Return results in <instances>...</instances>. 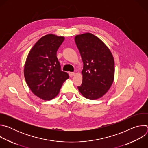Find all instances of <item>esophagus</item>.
<instances>
[{
    "label": "esophagus",
    "instance_id": "obj_1",
    "mask_svg": "<svg viewBox=\"0 0 148 148\" xmlns=\"http://www.w3.org/2000/svg\"><path fill=\"white\" fill-rule=\"evenodd\" d=\"M69 75L71 77H72L73 76H74L75 75V73H73V72H69Z\"/></svg>",
    "mask_w": 148,
    "mask_h": 148
}]
</instances>
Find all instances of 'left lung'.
Returning <instances> with one entry per match:
<instances>
[{
    "instance_id": "1",
    "label": "left lung",
    "mask_w": 148,
    "mask_h": 148,
    "mask_svg": "<svg viewBox=\"0 0 148 148\" xmlns=\"http://www.w3.org/2000/svg\"><path fill=\"white\" fill-rule=\"evenodd\" d=\"M75 41L83 61L82 82L78 88L89 99H97L106 94L114 78V60L111 52L94 34L77 35Z\"/></svg>"
}]
</instances>
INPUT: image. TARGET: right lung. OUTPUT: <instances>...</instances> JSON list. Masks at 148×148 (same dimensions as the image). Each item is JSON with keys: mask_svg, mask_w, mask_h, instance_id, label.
<instances>
[{"mask_svg": "<svg viewBox=\"0 0 148 148\" xmlns=\"http://www.w3.org/2000/svg\"><path fill=\"white\" fill-rule=\"evenodd\" d=\"M64 38L54 34L42 37L30 51L24 75L32 92L44 100H51L59 93L63 82L69 78L61 70L57 51Z\"/></svg>", "mask_w": 148, "mask_h": 148, "instance_id": "add662e5", "label": "right lung"}]
</instances>
